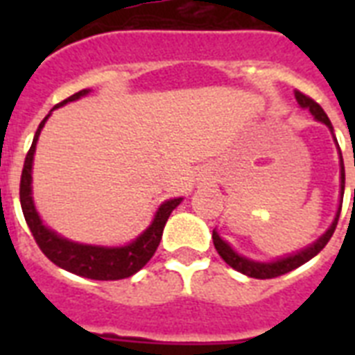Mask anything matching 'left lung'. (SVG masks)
Listing matches in <instances>:
<instances>
[{
  "label": "left lung",
  "mask_w": 355,
  "mask_h": 355,
  "mask_svg": "<svg viewBox=\"0 0 355 355\" xmlns=\"http://www.w3.org/2000/svg\"><path fill=\"white\" fill-rule=\"evenodd\" d=\"M295 97H297L298 105L302 108H308L309 112L313 114V118L317 121H322L326 127L330 128L331 132H334V127H331L330 119L326 116V112L320 108L319 103H315L311 97L304 96L302 92H295ZM337 141V139H336ZM339 147V145H337ZM339 155H341V150H339ZM343 195H345V164H343V156H341V205H339V210L336 214V219L331 223V227L326 230L322 236L317 239L315 243H311L309 247H306L304 250L300 252H295V254H289L286 258H280V259H275V261H254V259H248L241 254H237L230 245H228L225 239H223L219 234L214 230L211 234V239H214V245H216V250L219 252L225 261H227L232 269L239 270L243 275L250 276V278H258V280H267V278H276V276H282L289 272V270L297 269L300 265H304L306 261H309L311 258H315L317 254L326 247V243L330 241V237L334 236L336 232V227H337V221H339V214H341V206H343ZM354 197H355V189H354Z\"/></svg>",
  "instance_id": "8db88e82"
}]
</instances>
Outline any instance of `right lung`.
<instances>
[{
	"label": "right lung",
	"mask_w": 355,
	"mask_h": 355,
	"mask_svg": "<svg viewBox=\"0 0 355 355\" xmlns=\"http://www.w3.org/2000/svg\"><path fill=\"white\" fill-rule=\"evenodd\" d=\"M88 92L90 90L77 92L68 99H64L62 103L55 105V108L62 107L69 101H77L83 96H86ZM47 118H49V114L38 125L33 145H31L29 153L25 156L21 180H19L21 211H24L25 221H27V227H29L31 234L35 237L36 245L40 247L42 252L46 254L53 263L77 276H85V278H90V280H123V278L132 276L155 256L156 248L160 245L162 232H164L167 219L171 216V211L182 202V197L169 199L164 205H160L149 228L144 234H139L132 243L125 245V247H96V245H83V243L69 241L66 237H60L57 232H53L51 228H47L42 223L40 216H38V211L35 208V202H33V193H31L33 156H35L36 141H38L40 130L46 125Z\"/></svg>",
	"instance_id": "right-lung-1"
}]
</instances>
